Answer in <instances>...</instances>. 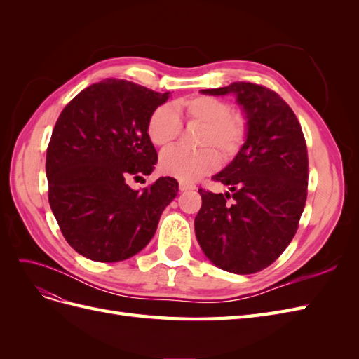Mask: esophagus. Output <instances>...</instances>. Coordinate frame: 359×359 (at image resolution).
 <instances>
[{
    "label": "esophagus",
    "instance_id": "1",
    "mask_svg": "<svg viewBox=\"0 0 359 359\" xmlns=\"http://www.w3.org/2000/svg\"><path fill=\"white\" fill-rule=\"evenodd\" d=\"M196 189V186H194V184H189V182H180V190L181 191H187V190H194Z\"/></svg>",
    "mask_w": 359,
    "mask_h": 359
}]
</instances>
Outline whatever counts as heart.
I'll return each mask as SVG.
<instances>
[{
	"mask_svg": "<svg viewBox=\"0 0 359 359\" xmlns=\"http://www.w3.org/2000/svg\"><path fill=\"white\" fill-rule=\"evenodd\" d=\"M173 107L187 121L205 124L199 140L202 147H215L226 160L240 153L247 135V121L240 112L231 111L229 103L212 95H194L177 102ZM147 132L156 147L166 148L181 133L180 116L170 106H158L148 119ZM219 165L220 158L212 148L189 151L175 147L160 157L161 172L184 182L196 181Z\"/></svg>",
	"mask_w": 359,
	"mask_h": 359,
	"instance_id": "heart-1",
	"label": "heart"
}]
</instances>
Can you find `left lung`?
<instances>
[{"instance_id":"left-lung-1","label":"left lung","mask_w":359,"mask_h":359,"mask_svg":"<svg viewBox=\"0 0 359 359\" xmlns=\"http://www.w3.org/2000/svg\"><path fill=\"white\" fill-rule=\"evenodd\" d=\"M201 93L235 95L247 135L240 153L212 177L229 190H199L194 232L215 266L253 274L273 264L298 229L309 184L306 139L289 104L265 86L233 82Z\"/></svg>"}]
</instances>
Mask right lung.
Returning <instances> with one entry per match:
<instances>
[{
    "label": "right lung",
    "instance_id": "obj_1",
    "mask_svg": "<svg viewBox=\"0 0 359 359\" xmlns=\"http://www.w3.org/2000/svg\"><path fill=\"white\" fill-rule=\"evenodd\" d=\"M170 93L104 79L64 107L46 153L49 203L66 241L86 259L119 262L145 248L178 182L158 178L133 190L128 177L154 170L148 119Z\"/></svg>",
    "mask_w": 359,
    "mask_h": 359
}]
</instances>
